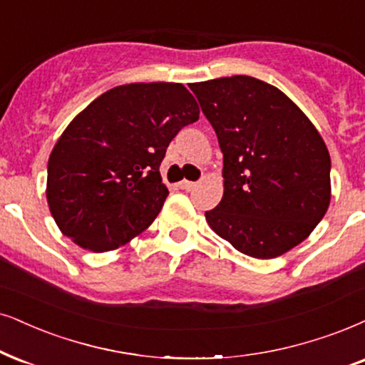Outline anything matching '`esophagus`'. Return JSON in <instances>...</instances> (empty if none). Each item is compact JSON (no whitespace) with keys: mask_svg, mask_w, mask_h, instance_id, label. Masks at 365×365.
Instances as JSON below:
<instances>
[{"mask_svg":"<svg viewBox=\"0 0 365 365\" xmlns=\"http://www.w3.org/2000/svg\"><path fill=\"white\" fill-rule=\"evenodd\" d=\"M178 187L182 188V190L190 192V190H193V188L197 187V183H195V182H188V180H182V182L178 183Z\"/></svg>","mask_w":365,"mask_h":365,"instance_id":"obj_1","label":"esophagus"}]
</instances>
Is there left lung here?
Returning <instances> with one entry per match:
<instances>
[{"mask_svg": "<svg viewBox=\"0 0 365 365\" xmlns=\"http://www.w3.org/2000/svg\"><path fill=\"white\" fill-rule=\"evenodd\" d=\"M224 155V197L205 219L257 259L310 236L330 204V155L303 110L249 76L190 84Z\"/></svg>", "mask_w": 365, "mask_h": 365, "instance_id": "8db88e82", "label": "left lung"}]
</instances>
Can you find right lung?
<instances>
[{"label":"right lung","mask_w":365,"mask_h":365,"mask_svg":"<svg viewBox=\"0 0 365 365\" xmlns=\"http://www.w3.org/2000/svg\"><path fill=\"white\" fill-rule=\"evenodd\" d=\"M198 114L175 82L118 86L92 101L48 158L47 200L63 236L106 252L148 229L168 195L160 165L170 141Z\"/></svg>","instance_id":"right-lung-1"}]
</instances>
